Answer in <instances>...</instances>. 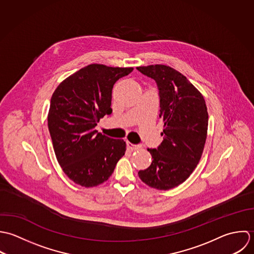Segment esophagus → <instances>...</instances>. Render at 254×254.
<instances>
[{"mask_svg": "<svg viewBox=\"0 0 254 254\" xmlns=\"http://www.w3.org/2000/svg\"><path fill=\"white\" fill-rule=\"evenodd\" d=\"M127 148L130 149V150H136V149L139 148L137 145H135V144H133V143H131V142H129V141H127Z\"/></svg>", "mask_w": 254, "mask_h": 254, "instance_id": "obj_1", "label": "esophagus"}]
</instances>
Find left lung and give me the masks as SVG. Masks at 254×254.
I'll use <instances>...</instances> for the list:
<instances>
[{
	"mask_svg": "<svg viewBox=\"0 0 254 254\" xmlns=\"http://www.w3.org/2000/svg\"><path fill=\"white\" fill-rule=\"evenodd\" d=\"M136 68L157 83L164 124L163 141L157 149H147L152 163L138 176L150 188L169 190L186 182L200 161L208 128L206 103L193 84L169 65Z\"/></svg>",
	"mask_w": 254,
	"mask_h": 254,
	"instance_id": "1",
	"label": "left lung"
}]
</instances>
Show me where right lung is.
I'll return each instance as SVG.
<instances>
[{"label":"right lung","instance_id":"1","mask_svg":"<svg viewBox=\"0 0 254 254\" xmlns=\"http://www.w3.org/2000/svg\"><path fill=\"white\" fill-rule=\"evenodd\" d=\"M133 67L88 64L63 80L52 95L48 127L64 173L76 185L93 188L106 182L127 150L123 139L95 129L112 114V89Z\"/></svg>","mask_w":254,"mask_h":254}]
</instances>
